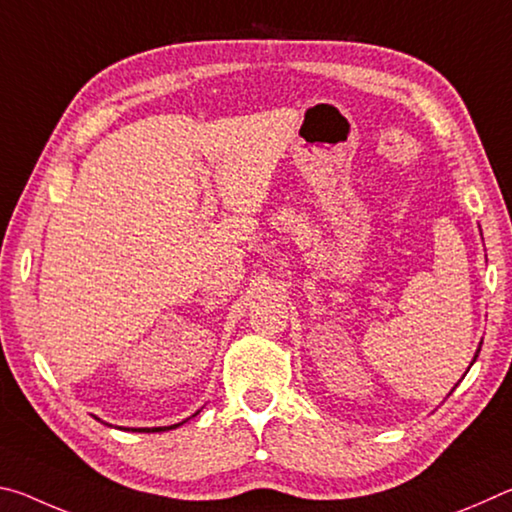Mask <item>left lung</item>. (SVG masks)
I'll list each match as a JSON object with an SVG mask.
<instances>
[{
	"label": "left lung",
	"mask_w": 512,
	"mask_h": 512,
	"mask_svg": "<svg viewBox=\"0 0 512 512\" xmlns=\"http://www.w3.org/2000/svg\"><path fill=\"white\" fill-rule=\"evenodd\" d=\"M476 357H479V350H476ZM476 357H474V359H476Z\"/></svg>",
	"instance_id": "left-lung-1"
}]
</instances>
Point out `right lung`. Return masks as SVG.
Here are the masks:
<instances>
[{
	"label": "right lung",
	"instance_id": "obj_1",
	"mask_svg": "<svg viewBox=\"0 0 512 512\" xmlns=\"http://www.w3.org/2000/svg\"><path fill=\"white\" fill-rule=\"evenodd\" d=\"M183 424V422H180ZM180 424H171V427H153V429H128V431H140V433H158V431H164V429H176L180 427Z\"/></svg>",
	"mask_w": 512,
	"mask_h": 512
}]
</instances>
